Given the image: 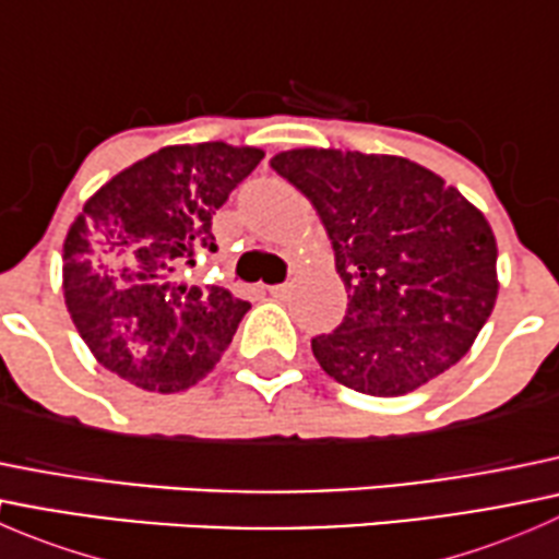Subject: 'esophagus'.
I'll return each mask as SVG.
<instances>
[{"label": "esophagus", "mask_w": 559, "mask_h": 559, "mask_svg": "<svg viewBox=\"0 0 559 559\" xmlns=\"http://www.w3.org/2000/svg\"><path fill=\"white\" fill-rule=\"evenodd\" d=\"M270 297H275V300H284L286 295H289V284H278V286H267Z\"/></svg>", "instance_id": "esophagus-1"}]
</instances>
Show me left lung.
I'll use <instances>...</instances> for the list:
<instances>
[{"instance_id":"8db88e82","label":"left lung","mask_w":559,"mask_h":559,"mask_svg":"<svg viewBox=\"0 0 559 559\" xmlns=\"http://www.w3.org/2000/svg\"><path fill=\"white\" fill-rule=\"evenodd\" d=\"M270 167L313 202L348 292L343 324L311 341L326 376L397 397L471 352L498 300V243L476 205L403 156L295 148Z\"/></svg>"}]
</instances>
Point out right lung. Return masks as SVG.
<instances>
[{
	"instance_id": "obj_1",
	"label": "right lung",
	"mask_w": 559,
	"mask_h": 559,
	"mask_svg": "<svg viewBox=\"0 0 559 559\" xmlns=\"http://www.w3.org/2000/svg\"><path fill=\"white\" fill-rule=\"evenodd\" d=\"M253 145H167L112 175L64 238V302L99 365L148 392L205 379L248 311L222 286H191L180 267L216 251L211 222L262 162Z\"/></svg>"
}]
</instances>
